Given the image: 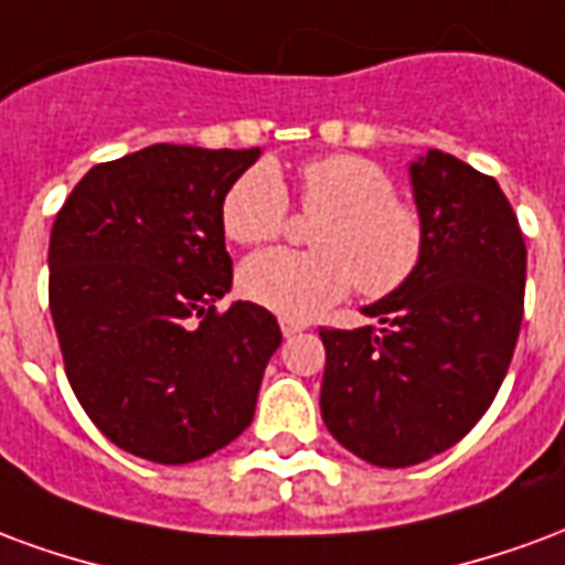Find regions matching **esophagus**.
Here are the masks:
<instances>
[{"mask_svg":"<svg viewBox=\"0 0 565 565\" xmlns=\"http://www.w3.org/2000/svg\"><path fill=\"white\" fill-rule=\"evenodd\" d=\"M279 328H282V333L286 337H295V333H300L303 328H307V322H300V319H288V316H282L279 319Z\"/></svg>","mask_w":565,"mask_h":565,"instance_id":"obj_1","label":"esophagus"}]
</instances>
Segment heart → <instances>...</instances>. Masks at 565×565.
I'll return each instance as SVG.
<instances>
[{"mask_svg": "<svg viewBox=\"0 0 565 565\" xmlns=\"http://www.w3.org/2000/svg\"><path fill=\"white\" fill-rule=\"evenodd\" d=\"M298 210L319 220L316 253L270 249L246 258L241 291L288 319L319 316L358 286L382 300L409 286L427 255V222L397 195L394 177L358 152H328L298 168ZM291 222L286 183L270 162L246 168L222 198V232L241 246L282 237Z\"/></svg>", "mask_w": 565, "mask_h": 565, "instance_id": "heart-1", "label": "heart"}]
</instances>
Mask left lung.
Masks as SVG:
<instances>
[{"mask_svg":"<svg viewBox=\"0 0 565 565\" xmlns=\"http://www.w3.org/2000/svg\"><path fill=\"white\" fill-rule=\"evenodd\" d=\"M427 255L409 286L364 307L379 328H319L322 418L373 467H413L476 427L512 364L526 246L497 180L448 152L413 162Z\"/></svg>","mask_w":565,"mask_h":565,"instance_id":"8db88e82","label":"left lung"}]
</instances>
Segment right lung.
Here are the masks:
<instances>
[{"label": "right lung", "mask_w": 565, "mask_h": 565, "mask_svg": "<svg viewBox=\"0 0 565 565\" xmlns=\"http://www.w3.org/2000/svg\"><path fill=\"white\" fill-rule=\"evenodd\" d=\"M258 150L152 143L96 164L51 232V316L65 376L114 446L192 463L249 427L274 312L232 288L222 198Z\"/></svg>", "instance_id": "add662e5"}]
</instances>
